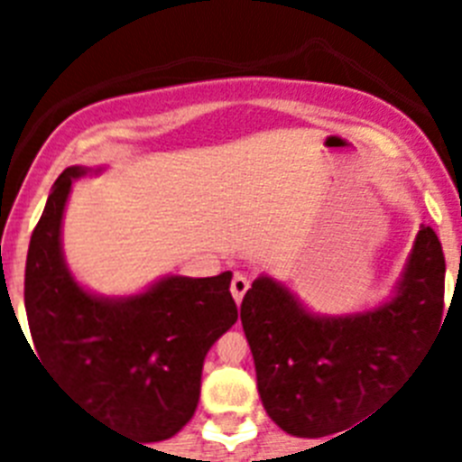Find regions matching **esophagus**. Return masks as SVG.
Masks as SVG:
<instances>
[{
	"instance_id": "esophagus-1",
	"label": "esophagus",
	"mask_w": 462,
	"mask_h": 462,
	"mask_svg": "<svg viewBox=\"0 0 462 462\" xmlns=\"http://www.w3.org/2000/svg\"><path fill=\"white\" fill-rule=\"evenodd\" d=\"M247 289H250V280H247L245 275H240V273H236L234 280H231V293H234L236 303H240V300H243V296L247 293Z\"/></svg>"
}]
</instances>
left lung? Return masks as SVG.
Listing matches in <instances>:
<instances>
[{"label": "left lung", "mask_w": 462, "mask_h": 462, "mask_svg": "<svg viewBox=\"0 0 462 462\" xmlns=\"http://www.w3.org/2000/svg\"><path fill=\"white\" fill-rule=\"evenodd\" d=\"M444 273L442 243L421 226L395 293L374 310L321 317L280 282L256 277L240 321L273 421L296 438L346 432L438 336Z\"/></svg>", "instance_id": "left-lung-1"}]
</instances>
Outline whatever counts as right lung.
Wrapping results in <instances>:
<instances>
[{
	"label": "right lung",
	"instance_id": "right-lung-1",
	"mask_svg": "<svg viewBox=\"0 0 462 462\" xmlns=\"http://www.w3.org/2000/svg\"><path fill=\"white\" fill-rule=\"evenodd\" d=\"M88 173L69 166L57 178L32 234L24 310L34 352L106 426L143 444L162 442L194 416L208 349L238 319L231 273L169 275L126 298L85 291L69 273L60 236L71 182Z\"/></svg>",
	"mask_w": 462,
	"mask_h": 462
}]
</instances>
